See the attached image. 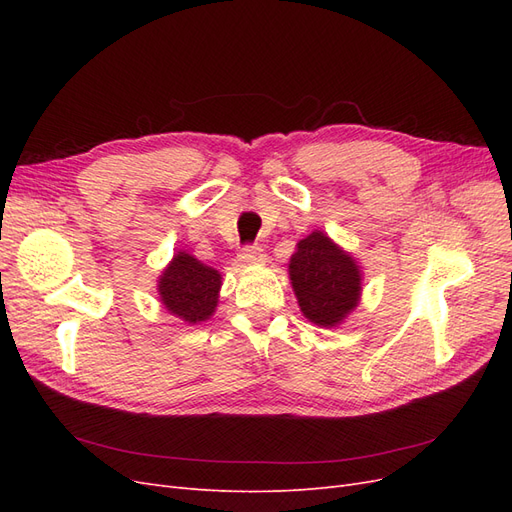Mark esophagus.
Wrapping results in <instances>:
<instances>
[{"instance_id": "34e87169", "label": "esophagus", "mask_w": 512, "mask_h": 512, "mask_svg": "<svg viewBox=\"0 0 512 512\" xmlns=\"http://www.w3.org/2000/svg\"><path fill=\"white\" fill-rule=\"evenodd\" d=\"M239 260L243 265H262V262H265V252H262L258 245H247L241 250Z\"/></svg>"}]
</instances>
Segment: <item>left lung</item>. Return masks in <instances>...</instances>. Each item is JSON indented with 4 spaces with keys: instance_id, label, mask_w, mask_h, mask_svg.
<instances>
[{
    "instance_id": "1",
    "label": "left lung",
    "mask_w": 512,
    "mask_h": 512,
    "mask_svg": "<svg viewBox=\"0 0 512 512\" xmlns=\"http://www.w3.org/2000/svg\"><path fill=\"white\" fill-rule=\"evenodd\" d=\"M288 275L303 316L316 327H339L361 303L359 262L322 230H314L297 243Z\"/></svg>"
}]
</instances>
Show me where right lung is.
Here are the masks:
<instances>
[{
    "mask_svg": "<svg viewBox=\"0 0 512 512\" xmlns=\"http://www.w3.org/2000/svg\"><path fill=\"white\" fill-rule=\"evenodd\" d=\"M222 273L179 250L158 277V297L168 314L185 324L209 320L220 301Z\"/></svg>",
    "mask_w": 512,
    "mask_h": 512,
    "instance_id": "right-lung-1",
    "label": "right lung"
}]
</instances>
